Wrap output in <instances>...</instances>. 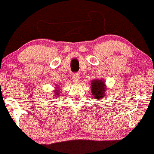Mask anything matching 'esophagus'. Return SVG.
Segmentation results:
<instances>
[{
  "label": "esophagus",
  "mask_w": 154,
  "mask_h": 154,
  "mask_svg": "<svg viewBox=\"0 0 154 154\" xmlns=\"http://www.w3.org/2000/svg\"><path fill=\"white\" fill-rule=\"evenodd\" d=\"M72 80L74 81V82H78L79 81V75L78 73L73 74V75H72Z\"/></svg>",
  "instance_id": "obj_1"
}]
</instances>
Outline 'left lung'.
Returning <instances> with one entry per match:
<instances>
[{
  "label": "left lung",
  "instance_id": "8db88e82",
  "mask_svg": "<svg viewBox=\"0 0 154 154\" xmlns=\"http://www.w3.org/2000/svg\"><path fill=\"white\" fill-rule=\"evenodd\" d=\"M105 83L102 79H93L91 81L92 95L95 99H101L105 98V93L106 91Z\"/></svg>",
  "mask_w": 154,
  "mask_h": 154
}]
</instances>
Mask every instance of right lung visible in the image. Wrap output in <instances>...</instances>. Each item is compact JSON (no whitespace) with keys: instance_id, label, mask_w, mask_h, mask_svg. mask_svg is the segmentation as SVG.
<instances>
[{"instance_id":"right-lung-1","label":"right lung","mask_w":154,"mask_h":154,"mask_svg":"<svg viewBox=\"0 0 154 154\" xmlns=\"http://www.w3.org/2000/svg\"><path fill=\"white\" fill-rule=\"evenodd\" d=\"M56 89H58L59 88L56 87ZM56 91H54V94L56 95V96H57V95H59V90H56Z\"/></svg>"}]
</instances>
